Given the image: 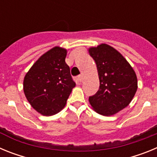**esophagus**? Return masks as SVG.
I'll use <instances>...</instances> for the list:
<instances>
[{
	"label": "esophagus",
	"instance_id": "34e87169",
	"mask_svg": "<svg viewBox=\"0 0 157 157\" xmlns=\"http://www.w3.org/2000/svg\"><path fill=\"white\" fill-rule=\"evenodd\" d=\"M82 75H79V76H78L77 78H75V82L77 84H80V83L82 82Z\"/></svg>",
	"mask_w": 157,
	"mask_h": 157
}]
</instances>
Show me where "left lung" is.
Returning <instances> with one entry per match:
<instances>
[{
    "instance_id": "left-lung-1",
    "label": "left lung",
    "mask_w": 157,
    "mask_h": 157,
    "mask_svg": "<svg viewBox=\"0 0 157 157\" xmlns=\"http://www.w3.org/2000/svg\"><path fill=\"white\" fill-rule=\"evenodd\" d=\"M95 60L100 87L89 101L96 112L105 116L116 114L129 105L138 90L135 71L124 56L105 43L90 47Z\"/></svg>"
}]
</instances>
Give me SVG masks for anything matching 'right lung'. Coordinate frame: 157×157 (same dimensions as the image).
Returning a JSON list of instances; mask_svg holds the SVG:
<instances>
[{
  "label": "right lung",
  "instance_id": "add662e5",
  "mask_svg": "<svg viewBox=\"0 0 157 157\" xmlns=\"http://www.w3.org/2000/svg\"><path fill=\"white\" fill-rule=\"evenodd\" d=\"M67 49L55 46L41 55L23 79V92L32 108L42 116L57 114L66 105L75 82L65 62Z\"/></svg>",
  "mask_w": 157,
  "mask_h": 157
}]
</instances>
